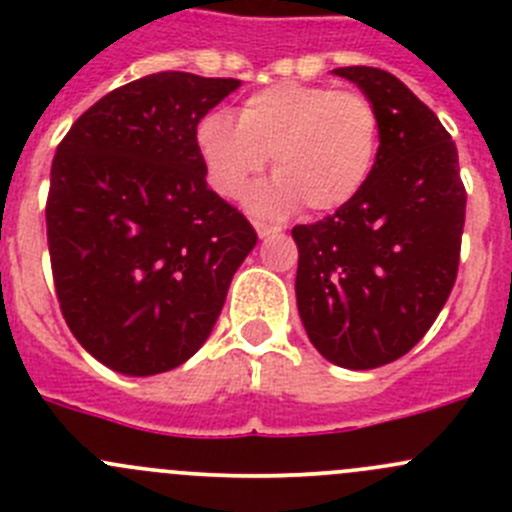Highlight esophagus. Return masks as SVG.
Returning a JSON list of instances; mask_svg holds the SVG:
<instances>
[{
    "mask_svg": "<svg viewBox=\"0 0 512 512\" xmlns=\"http://www.w3.org/2000/svg\"><path fill=\"white\" fill-rule=\"evenodd\" d=\"M252 225H255L257 235H260V237H267V235H275V232H280V225L265 223V220H252Z\"/></svg>",
    "mask_w": 512,
    "mask_h": 512,
    "instance_id": "1",
    "label": "esophagus"
}]
</instances>
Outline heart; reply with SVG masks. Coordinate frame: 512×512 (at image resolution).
I'll use <instances>...</instances> for the list:
<instances>
[{"label": "heart", "instance_id": "heart-1", "mask_svg": "<svg viewBox=\"0 0 512 512\" xmlns=\"http://www.w3.org/2000/svg\"><path fill=\"white\" fill-rule=\"evenodd\" d=\"M208 180L223 198H242L272 158L277 180L255 195L260 210L304 205L332 213L352 203L379 153V111L359 91L275 84L247 98L237 123L208 113L195 128Z\"/></svg>", "mask_w": 512, "mask_h": 512}]
</instances>
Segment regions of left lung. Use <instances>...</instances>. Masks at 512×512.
I'll return each mask as SVG.
<instances>
[{
  "mask_svg": "<svg viewBox=\"0 0 512 512\" xmlns=\"http://www.w3.org/2000/svg\"><path fill=\"white\" fill-rule=\"evenodd\" d=\"M379 111V153L352 203L294 225L297 307L309 342L344 369H376L421 342L456 285L466 185L456 143L404 81L344 66Z\"/></svg>",
  "mask_w": 512,
  "mask_h": 512,
  "instance_id": "1",
  "label": "left lung"
}]
</instances>
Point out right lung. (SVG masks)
<instances>
[{
    "label": "right lung",
    "mask_w": 512,
    "mask_h": 512,
    "mask_svg": "<svg viewBox=\"0 0 512 512\" xmlns=\"http://www.w3.org/2000/svg\"><path fill=\"white\" fill-rule=\"evenodd\" d=\"M240 86L160 71L81 113L51 163L46 240L56 299L81 347L151 376L188 361L257 242L205 183L195 128Z\"/></svg>",
    "instance_id": "obj_1"
}]
</instances>
